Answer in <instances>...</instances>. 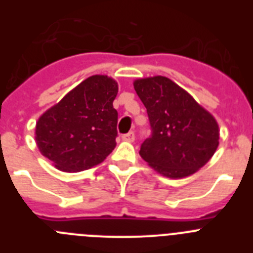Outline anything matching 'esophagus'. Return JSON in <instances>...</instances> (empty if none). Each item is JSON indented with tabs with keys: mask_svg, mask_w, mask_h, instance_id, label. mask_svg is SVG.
<instances>
[{
	"mask_svg": "<svg viewBox=\"0 0 253 253\" xmlns=\"http://www.w3.org/2000/svg\"><path fill=\"white\" fill-rule=\"evenodd\" d=\"M123 139L126 140V142H133L134 139H135V135H134L133 131H129V133L126 134H123Z\"/></svg>",
	"mask_w": 253,
	"mask_h": 253,
	"instance_id": "esophagus-1",
	"label": "esophagus"
}]
</instances>
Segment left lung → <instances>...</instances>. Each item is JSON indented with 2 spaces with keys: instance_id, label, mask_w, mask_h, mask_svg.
Wrapping results in <instances>:
<instances>
[{
  "instance_id": "1",
  "label": "left lung",
  "mask_w": 253,
  "mask_h": 253,
  "mask_svg": "<svg viewBox=\"0 0 253 253\" xmlns=\"http://www.w3.org/2000/svg\"><path fill=\"white\" fill-rule=\"evenodd\" d=\"M134 88L146 106L152 129L140 146V157L169 178L186 177L202 169L219 146L214 116L163 76L135 80Z\"/></svg>"
}]
</instances>
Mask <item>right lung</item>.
<instances>
[{"mask_svg": "<svg viewBox=\"0 0 253 253\" xmlns=\"http://www.w3.org/2000/svg\"><path fill=\"white\" fill-rule=\"evenodd\" d=\"M118 90L115 80L95 75L69 91L37 122L40 153L66 172L101 163L116 146L118 111L113 102Z\"/></svg>", "mask_w": 253, "mask_h": 253, "instance_id": "right-lung-1", "label": "right lung"}]
</instances>
